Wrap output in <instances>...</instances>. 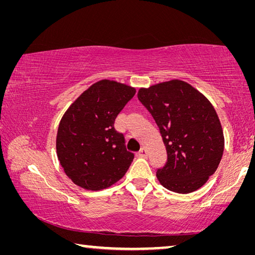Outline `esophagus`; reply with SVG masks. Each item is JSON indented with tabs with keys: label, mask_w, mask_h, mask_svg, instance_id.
<instances>
[{
	"label": "esophagus",
	"mask_w": 255,
	"mask_h": 255,
	"mask_svg": "<svg viewBox=\"0 0 255 255\" xmlns=\"http://www.w3.org/2000/svg\"><path fill=\"white\" fill-rule=\"evenodd\" d=\"M137 156L138 157H146L147 156V152H146L145 148H140L139 152L137 153Z\"/></svg>",
	"instance_id": "esophagus-1"
}]
</instances>
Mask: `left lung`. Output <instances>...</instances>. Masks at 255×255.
Wrapping results in <instances>:
<instances>
[{"label":"left lung","mask_w":255,"mask_h":255,"mask_svg":"<svg viewBox=\"0 0 255 255\" xmlns=\"http://www.w3.org/2000/svg\"><path fill=\"white\" fill-rule=\"evenodd\" d=\"M137 97L154 118L166 148V163L156 171L159 183L178 193L201 188L224 152L222 125L208 99L180 80L143 88Z\"/></svg>","instance_id":"left-lung-1"}]
</instances>
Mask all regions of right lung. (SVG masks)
Masks as SVG:
<instances>
[{
  "instance_id": "right-lung-1",
  "label": "right lung",
  "mask_w": 255,
  "mask_h": 255,
  "mask_svg": "<svg viewBox=\"0 0 255 255\" xmlns=\"http://www.w3.org/2000/svg\"><path fill=\"white\" fill-rule=\"evenodd\" d=\"M136 90L102 80L90 86L60 120L56 149L59 163L73 182L86 190H101L123 178L133 154L115 120Z\"/></svg>"
}]
</instances>
